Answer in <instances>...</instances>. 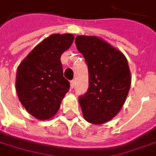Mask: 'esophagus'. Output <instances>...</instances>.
Wrapping results in <instances>:
<instances>
[{
  "label": "esophagus",
  "instance_id": "obj_1",
  "mask_svg": "<svg viewBox=\"0 0 156 156\" xmlns=\"http://www.w3.org/2000/svg\"><path fill=\"white\" fill-rule=\"evenodd\" d=\"M75 85H76V80H70V87L71 88H74Z\"/></svg>",
  "mask_w": 156,
  "mask_h": 156
}]
</instances>
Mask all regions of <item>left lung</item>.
<instances>
[{"label": "left lung", "mask_w": 156, "mask_h": 156, "mask_svg": "<svg viewBox=\"0 0 156 156\" xmlns=\"http://www.w3.org/2000/svg\"><path fill=\"white\" fill-rule=\"evenodd\" d=\"M77 50L88 68L89 87L79 103L84 119L104 124L119 113L130 87L128 62L121 51L94 36H77Z\"/></svg>", "instance_id": "8db88e82"}]
</instances>
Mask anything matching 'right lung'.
<instances>
[{
  "label": "right lung",
  "instance_id": "obj_1",
  "mask_svg": "<svg viewBox=\"0 0 156 156\" xmlns=\"http://www.w3.org/2000/svg\"><path fill=\"white\" fill-rule=\"evenodd\" d=\"M72 34H53L32 50L18 67L16 91L27 112L40 120L57 112L69 89L63 77L62 54L74 41Z\"/></svg>",
  "mask_w": 156,
  "mask_h": 156
}]
</instances>
